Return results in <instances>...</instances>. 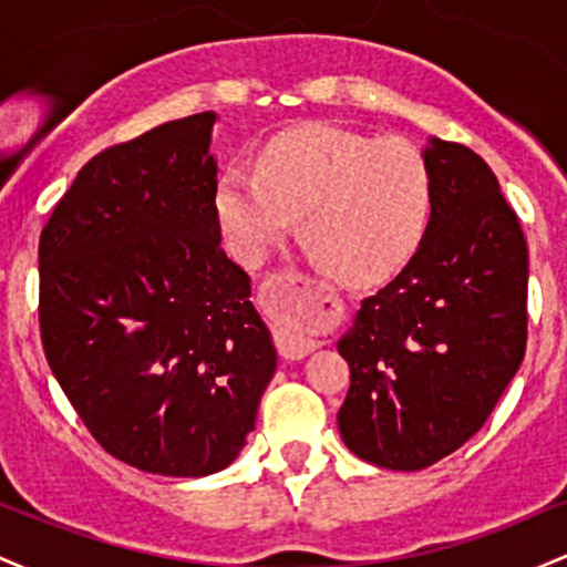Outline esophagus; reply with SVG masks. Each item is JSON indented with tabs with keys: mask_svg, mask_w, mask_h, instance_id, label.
Masks as SVG:
<instances>
[{
	"mask_svg": "<svg viewBox=\"0 0 567 567\" xmlns=\"http://www.w3.org/2000/svg\"><path fill=\"white\" fill-rule=\"evenodd\" d=\"M288 282L298 290V296H306L303 285H309V282H303L301 277H290ZM275 336H277L279 354H282L285 360H303L306 354H311V351L320 347V341H317V338L306 336L303 330L292 328V324H279Z\"/></svg>",
	"mask_w": 567,
	"mask_h": 567,
	"instance_id": "1",
	"label": "esophagus"
}]
</instances>
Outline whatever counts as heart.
<instances>
[{
    "instance_id": "heart-1",
    "label": "heart",
    "mask_w": 567,
    "mask_h": 567,
    "mask_svg": "<svg viewBox=\"0 0 567 567\" xmlns=\"http://www.w3.org/2000/svg\"><path fill=\"white\" fill-rule=\"evenodd\" d=\"M432 197V173L413 143L311 122L266 143L256 173L220 175L216 216L247 266L261 264L301 218L311 258L341 282L368 285L415 256Z\"/></svg>"
}]
</instances>
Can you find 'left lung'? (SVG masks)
<instances>
[{"mask_svg":"<svg viewBox=\"0 0 567 567\" xmlns=\"http://www.w3.org/2000/svg\"><path fill=\"white\" fill-rule=\"evenodd\" d=\"M432 218L419 250L338 338L341 440L368 464L419 472L458 451L509 386L528 338V245L498 178L429 138Z\"/></svg>","mask_w":567,"mask_h":567,"instance_id":"1","label":"left lung"}]
</instances>
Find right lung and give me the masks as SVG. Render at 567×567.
I'll return each instance as SVG.
<instances>
[{"label": "right lung", "instance_id": "1", "mask_svg": "<svg viewBox=\"0 0 567 567\" xmlns=\"http://www.w3.org/2000/svg\"><path fill=\"white\" fill-rule=\"evenodd\" d=\"M216 122L101 152L39 239L50 370L103 451L162 477L226 470L277 370L250 277L220 250Z\"/></svg>", "mask_w": 567, "mask_h": 567}]
</instances>
